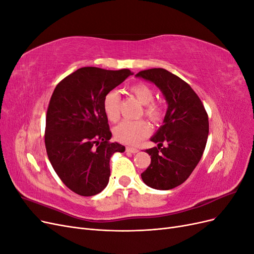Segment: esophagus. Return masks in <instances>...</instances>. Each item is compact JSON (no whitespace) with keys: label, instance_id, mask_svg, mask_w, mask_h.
<instances>
[{"label":"esophagus","instance_id":"esophagus-1","mask_svg":"<svg viewBox=\"0 0 254 254\" xmlns=\"http://www.w3.org/2000/svg\"><path fill=\"white\" fill-rule=\"evenodd\" d=\"M126 151L127 152H130V153H136V152H139V149L137 148H134V147H126Z\"/></svg>","mask_w":254,"mask_h":254}]
</instances>
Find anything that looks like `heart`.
<instances>
[{"mask_svg": "<svg viewBox=\"0 0 254 254\" xmlns=\"http://www.w3.org/2000/svg\"><path fill=\"white\" fill-rule=\"evenodd\" d=\"M136 101L145 106L144 114L152 122H158L163 117V109L161 105L152 103L155 92L147 84L139 82L129 88ZM103 109L106 117L112 123L120 119V95L117 91H110L104 97ZM150 133L149 125L143 120L124 121L113 129L114 137L119 142L127 145H135Z\"/></svg>", "mask_w": 254, "mask_h": 254, "instance_id": "b5f03b06", "label": "heart"}]
</instances>
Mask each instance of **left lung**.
Segmentation results:
<instances>
[{"mask_svg":"<svg viewBox=\"0 0 254 254\" xmlns=\"http://www.w3.org/2000/svg\"><path fill=\"white\" fill-rule=\"evenodd\" d=\"M135 76L156 84L167 103L163 125L150 137L158 147L146 149L151 162L141 174L142 180L155 190H171L186 181L200 161L209 134V119L200 98L178 76L160 67Z\"/></svg>","mask_w":254,"mask_h":254,"instance_id":"left-lung-1","label":"left lung"}]
</instances>
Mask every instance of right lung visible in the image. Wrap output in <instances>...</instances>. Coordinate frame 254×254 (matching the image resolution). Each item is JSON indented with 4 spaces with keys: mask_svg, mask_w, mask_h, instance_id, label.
<instances>
[{
    "mask_svg": "<svg viewBox=\"0 0 254 254\" xmlns=\"http://www.w3.org/2000/svg\"><path fill=\"white\" fill-rule=\"evenodd\" d=\"M133 73L95 66L78 68L54 90L47 113L45 147L50 162L65 186L80 196H94L107 187L110 158L125 146L111 143L105 95Z\"/></svg>",
    "mask_w": 254,
    "mask_h": 254,
    "instance_id": "1",
    "label": "right lung"
}]
</instances>
